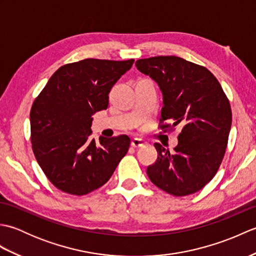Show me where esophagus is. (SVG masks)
<instances>
[{
  "mask_svg": "<svg viewBox=\"0 0 256 256\" xmlns=\"http://www.w3.org/2000/svg\"><path fill=\"white\" fill-rule=\"evenodd\" d=\"M145 143L146 142L142 138H133L131 142V145L133 146V148H140V146H143Z\"/></svg>",
  "mask_w": 256,
  "mask_h": 256,
  "instance_id": "obj_1",
  "label": "esophagus"
}]
</instances>
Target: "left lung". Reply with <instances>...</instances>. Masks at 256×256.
<instances>
[{
	"label": "left lung",
	"mask_w": 256,
	"mask_h": 256,
	"mask_svg": "<svg viewBox=\"0 0 256 256\" xmlns=\"http://www.w3.org/2000/svg\"><path fill=\"white\" fill-rule=\"evenodd\" d=\"M135 66L160 86V122L182 128L174 152L154 144L158 155L148 167V178L174 196L197 192L214 177L224 156L232 123L229 100L208 69L180 57L138 59Z\"/></svg>",
	"instance_id": "1"
}]
</instances>
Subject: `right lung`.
Segmentation results:
<instances>
[{"instance_id": "1", "label": "right lung", "mask_w": 256, "mask_h": 256, "mask_svg": "<svg viewBox=\"0 0 256 256\" xmlns=\"http://www.w3.org/2000/svg\"><path fill=\"white\" fill-rule=\"evenodd\" d=\"M133 62L88 58L64 64L32 103V152L62 192L81 196L100 188L128 153L126 135L100 136V143L90 135L92 116L108 108L111 88Z\"/></svg>"}]
</instances>
